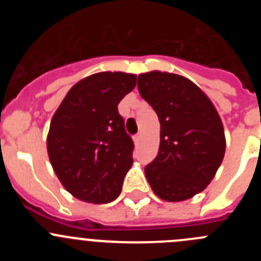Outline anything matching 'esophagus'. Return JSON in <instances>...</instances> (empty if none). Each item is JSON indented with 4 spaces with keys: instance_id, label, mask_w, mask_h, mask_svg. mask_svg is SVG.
<instances>
[{
    "instance_id": "esophagus-1",
    "label": "esophagus",
    "mask_w": 261,
    "mask_h": 261,
    "mask_svg": "<svg viewBox=\"0 0 261 261\" xmlns=\"http://www.w3.org/2000/svg\"><path fill=\"white\" fill-rule=\"evenodd\" d=\"M141 138H142L141 133H138V135H136V136H135V144H136V145L140 144V142H141Z\"/></svg>"
}]
</instances>
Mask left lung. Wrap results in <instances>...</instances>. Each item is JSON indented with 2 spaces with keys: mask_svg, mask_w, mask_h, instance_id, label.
<instances>
[{
  "mask_svg": "<svg viewBox=\"0 0 261 261\" xmlns=\"http://www.w3.org/2000/svg\"><path fill=\"white\" fill-rule=\"evenodd\" d=\"M140 95L161 123L155 159L145 167L151 190L166 201H183L206 188L225 155L220 115L192 81L150 71L138 75Z\"/></svg>",
  "mask_w": 261,
  "mask_h": 261,
  "instance_id": "left-lung-1",
  "label": "left lung"
}]
</instances>
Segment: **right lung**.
<instances>
[{
    "label": "right lung",
    "mask_w": 261,
    "mask_h": 261,
    "mask_svg": "<svg viewBox=\"0 0 261 261\" xmlns=\"http://www.w3.org/2000/svg\"><path fill=\"white\" fill-rule=\"evenodd\" d=\"M136 75L102 71L69 90L50 120L47 149L65 190L86 202L106 204L121 192L135 144L117 105L136 86Z\"/></svg>",
    "instance_id": "obj_1"
}]
</instances>
